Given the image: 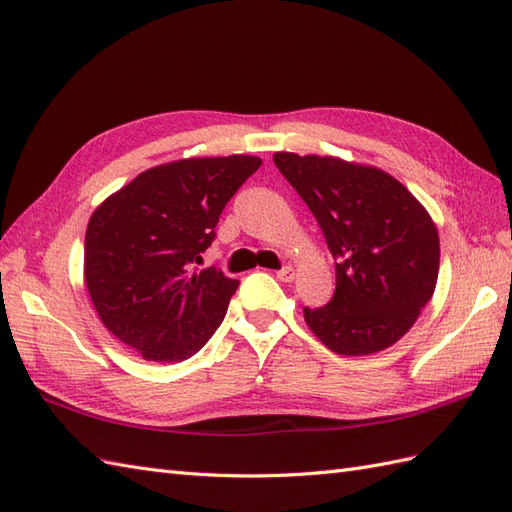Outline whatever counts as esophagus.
<instances>
[{"label":"esophagus","mask_w":512,"mask_h":512,"mask_svg":"<svg viewBox=\"0 0 512 512\" xmlns=\"http://www.w3.org/2000/svg\"><path fill=\"white\" fill-rule=\"evenodd\" d=\"M276 278H278L280 282H293V278H295V269H293L291 265H286V267H282V269L276 273Z\"/></svg>","instance_id":"obj_1"}]
</instances>
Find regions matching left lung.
<instances>
[{"mask_svg":"<svg viewBox=\"0 0 512 512\" xmlns=\"http://www.w3.org/2000/svg\"><path fill=\"white\" fill-rule=\"evenodd\" d=\"M336 260V289L304 308L317 339L341 356L376 354L413 328L439 278V232L428 210L382 169L332 156L273 154Z\"/></svg>","mask_w":512,"mask_h":512,"instance_id":"left-lung-1","label":"left lung"}]
</instances>
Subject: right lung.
Listing matches in <instances>:
<instances>
[{"mask_svg": "<svg viewBox=\"0 0 512 512\" xmlns=\"http://www.w3.org/2000/svg\"><path fill=\"white\" fill-rule=\"evenodd\" d=\"M256 156L186 158L139 173L93 213L84 280L99 319L145 360L180 363L221 326L239 280L193 271Z\"/></svg>", "mask_w": 512, "mask_h": 512, "instance_id": "1", "label": "right lung"}]
</instances>
